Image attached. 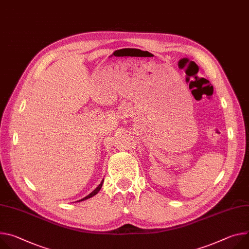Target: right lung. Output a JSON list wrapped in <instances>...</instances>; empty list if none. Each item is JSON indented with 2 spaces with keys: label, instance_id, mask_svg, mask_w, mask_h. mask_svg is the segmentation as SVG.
I'll list each match as a JSON object with an SVG mask.
<instances>
[{
  "label": "right lung",
  "instance_id": "right-lung-1",
  "mask_svg": "<svg viewBox=\"0 0 249 249\" xmlns=\"http://www.w3.org/2000/svg\"><path fill=\"white\" fill-rule=\"evenodd\" d=\"M103 180H104V179H102V182L100 183V185H99V186H98V187H97V188H96V189H95V190H94L92 193H90L88 196H86L85 197L81 198L79 201H81V200H84V199H87V198H89V197H91V196H95V195H96V194H97V193L100 191V189H101V187H102V185H103Z\"/></svg>",
  "mask_w": 249,
  "mask_h": 249
}]
</instances>
